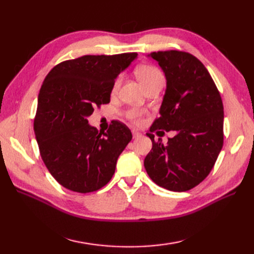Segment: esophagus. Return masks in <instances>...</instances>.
Returning a JSON list of instances; mask_svg holds the SVG:
<instances>
[{
  "instance_id": "34e87169",
  "label": "esophagus",
  "mask_w": 254,
  "mask_h": 254,
  "mask_svg": "<svg viewBox=\"0 0 254 254\" xmlns=\"http://www.w3.org/2000/svg\"><path fill=\"white\" fill-rule=\"evenodd\" d=\"M132 135H133V138H138L142 136V133H139L137 131H132Z\"/></svg>"
}]
</instances>
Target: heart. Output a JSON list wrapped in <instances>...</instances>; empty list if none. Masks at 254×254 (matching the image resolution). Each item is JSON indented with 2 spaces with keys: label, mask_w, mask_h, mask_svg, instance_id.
Wrapping results in <instances>:
<instances>
[{
  "label": "heart",
  "mask_w": 254,
  "mask_h": 254,
  "mask_svg": "<svg viewBox=\"0 0 254 254\" xmlns=\"http://www.w3.org/2000/svg\"><path fill=\"white\" fill-rule=\"evenodd\" d=\"M135 75L137 79L144 86V88L156 82H164V75L161 73L160 69L154 65H150V64H144V65L138 66L135 69ZM118 86L119 78H117L115 84H113V90H116L118 88ZM126 116L128 120L132 121L133 123L138 124L142 122L144 113L137 109H131L127 112Z\"/></svg>",
  "instance_id": "1"
}]
</instances>
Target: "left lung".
Returning <instances> with one entry per match:
<instances>
[{"label":"left lung","mask_w":254,"mask_h":254,"mask_svg":"<svg viewBox=\"0 0 254 254\" xmlns=\"http://www.w3.org/2000/svg\"><path fill=\"white\" fill-rule=\"evenodd\" d=\"M167 78L160 116L149 127L152 150L144 166L150 179L167 190L185 192L199 185L216 163L224 144V106L207 68L191 53L178 50L150 53ZM171 130L169 143L155 141Z\"/></svg>","instance_id":"1"}]
</instances>
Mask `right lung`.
Listing matches in <instances>:
<instances>
[{"label":"right lung","instance_id":"add662e5","mask_svg":"<svg viewBox=\"0 0 254 254\" xmlns=\"http://www.w3.org/2000/svg\"><path fill=\"white\" fill-rule=\"evenodd\" d=\"M136 56L127 52L63 61L42 83L35 135L48 170L67 190L97 191L115 174L118 157L132 139L130 128L113 120L107 132H98L87 117L96 106L109 104L117 75Z\"/></svg>","mask_w":254,"mask_h":254}]
</instances>
